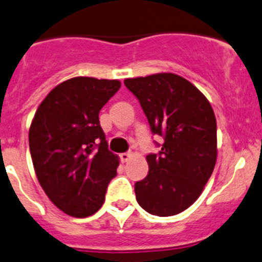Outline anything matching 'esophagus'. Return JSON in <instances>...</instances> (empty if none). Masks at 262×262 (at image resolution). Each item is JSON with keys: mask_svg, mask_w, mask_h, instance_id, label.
<instances>
[{"mask_svg": "<svg viewBox=\"0 0 262 262\" xmlns=\"http://www.w3.org/2000/svg\"><path fill=\"white\" fill-rule=\"evenodd\" d=\"M130 158H132V152L120 154V160L123 161V163H125V161H128Z\"/></svg>", "mask_w": 262, "mask_h": 262, "instance_id": "obj_1", "label": "esophagus"}]
</instances>
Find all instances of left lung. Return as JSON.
Wrapping results in <instances>:
<instances>
[{"mask_svg": "<svg viewBox=\"0 0 262 262\" xmlns=\"http://www.w3.org/2000/svg\"><path fill=\"white\" fill-rule=\"evenodd\" d=\"M124 84L139 101L152 134L164 138L159 154L146 156L148 174L134 185L136 199L148 213L174 216L199 198L214 169V112L198 88L174 73L126 79Z\"/></svg>", "mask_w": 262, "mask_h": 262, "instance_id": "1", "label": "left lung"}]
</instances>
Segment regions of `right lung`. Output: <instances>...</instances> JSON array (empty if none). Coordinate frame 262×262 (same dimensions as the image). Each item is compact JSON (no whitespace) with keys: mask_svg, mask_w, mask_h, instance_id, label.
Returning <instances> with one entry per match:
<instances>
[{"mask_svg":"<svg viewBox=\"0 0 262 262\" xmlns=\"http://www.w3.org/2000/svg\"><path fill=\"white\" fill-rule=\"evenodd\" d=\"M119 80L73 77L41 102L29 128L36 176L49 199L72 217L92 216L104 202L119 158L108 151L99 111Z\"/></svg>","mask_w":262,"mask_h":262,"instance_id":"obj_1","label":"right lung"}]
</instances>
